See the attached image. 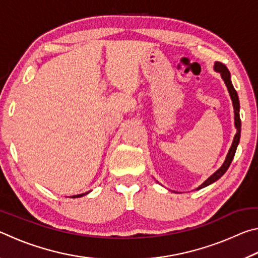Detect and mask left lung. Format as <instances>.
Wrapping results in <instances>:
<instances>
[{
  "mask_svg": "<svg viewBox=\"0 0 258 258\" xmlns=\"http://www.w3.org/2000/svg\"><path fill=\"white\" fill-rule=\"evenodd\" d=\"M214 71L221 74V76H222V78H223L226 87H228V91L230 93L231 100H232V104H233V109H234V126H235V128H237V133H235V135H234L233 142H232V145H231V148H230V150L228 152V155H226V158L224 160L223 165H222L221 167L213 174V175L209 176L207 180L203 183L202 185H199L197 187V190L203 189V187L212 184V183H214V182H216L218 178L223 176V174L226 171H228V168L230 167V165H231V161H232L233 158H234L235 150H237V147H238L239 141H240V132H241V120H240V116H239V110H240L239 98H238L237 91L234 90V87L232 85V82H231L230 72L228 71V68H226L224 64L221 63V62H215V64H214Z\"/></svg>",
  "mask_w": 258,
  "mask_h": 258,
  "instance_id": "1",
  "label": "left lung"
}]
</instances>
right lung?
<instances>
[{
	"instance_id": "1",
	"label": "right lung",
	"mask_w": 258,
	"mask_h": 258,
	"mask_svg": "<svg viewBox=\"0 0 258 258\" xmlns=\"http://www.w3.org/2000/svg\"><path fill=\"white\" fill-rule=\"evenodd\" d=\"M86 194H89V192H85V194H82V195H76V196H73L72 198H80V197H82V196H84V195H86Z\"/></svg>"
}]
</instances>
